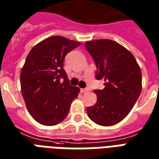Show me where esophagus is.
Segmentation results:
<instances>
[{"label":"esophagus","mask_w":159,"mask_h":159,"mask_svg":"<svg viewBox=\"0 0 159 159\" xmlns=\"http://www.w3.org/2000/svg\"><path fill=\"white\" fill-rule=\"evenodd\" d=\"M81 92L82 93H86V92H88V89H81Z\"/></svg>","instance_id":"34e87169"}]
</instances>
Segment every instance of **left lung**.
Segmentation results:
<instances>
[{
  "mask_svg": "<svg viewBox=\"0 0 159 159\" xmlns=\"http://www.w3.org/2000/svg\"><path fill=\"white\" fill-rule=\"evenodd\" d=\"M85 48L95 63V78L105 81L103 89H94L97 102L87 108L88 116L102 126H111L129 113L141 92V71L133 54L117 42L94 40Z\"/></svg>",
  "mask_w": 159,
  "mask_h": 159,
  "instance_id": "8db88e82",
  "label": "left lung"
}]
</instances>
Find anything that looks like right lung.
<instances>
[{"label": "right lung", "mask_w": 159, "mask_h": 159, "mask_svg": "<svg viewBox=\"0 0 159 159\" xmlns=\"http://www.w3.org/2000/svg\"><path fill=\"white\" fill-rule=\"evenodd\" d=\"M81 43L54 36L39 42L25 59L20 73L21 92L30 114L47 126L61 123L77 98L79 89L70 84L64 60Z\"/></svg>", "instance_id": "add662e5"}]
</instances>
